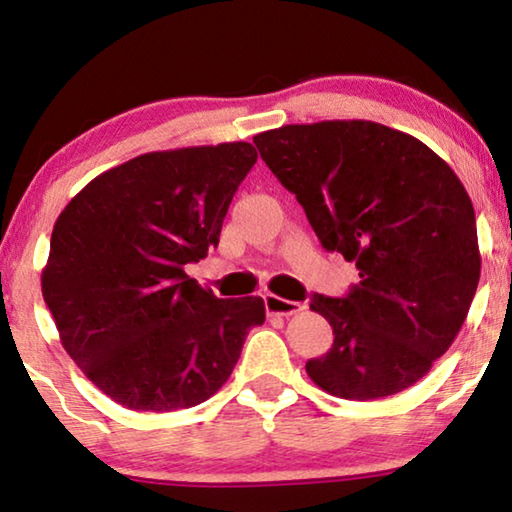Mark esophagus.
<instances>
[{"label": "esophagus", "instance_id": "obj_1", "mask_svg": "<svg viewBox=\"0 0 512 512\" xmlns=\"http://www.w3.org/2000/svg\"><path fill=\"white\" fill-rule=\"evenodd\" d=\"M265 310L268 314H279V317H291V314H298L300 310H305V305L296 303V300H286L279 296H265Z\"/></svg>", "mask_w": 512, "mask_h": 512}]
</instances>
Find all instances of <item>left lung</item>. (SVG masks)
Listing matches in <instances>:
<instances>
[{
  "mask_svg": "<svg viewBox=\"0 0 512 512\" xmlns=\"http://www.w3.org/2000/svg\"><path fill=\"white\" fill-rule=\"evenodd\" d=\"M328 251L356 261L345 298L314 293L333 347L305 363L331 396L373 401L429 373L464 326L480 279L475 212L429 146L373 121L282 125L254 137Z\"/></svg>",
  "mask_w": 512,
  "mask_h": 512,
  "instance_id": "obj_1",
  "label": "left lung"
}]
</instances>
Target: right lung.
I'll list each match as a JSON object with an SVG mask.
<instances>
[{
    "label": "right lung",
    "instance_id": "add662e5",
    "mask_svg": "<svg viewBox=\"0 0 512 512\" xmlns=\"http://www.w3.org/2000/svg\"><path fill=\"white\" fill-rule=\"evenodd\" d=\"M256 158L249 142L142 153L60 212L41 293L65 352L111 401L139 412L207 401L265 321L263 298H216L184 270L219 244Z\"/></svg>",
    "mask_w": 512,
    "mask_h": 512
}]
</instances>
